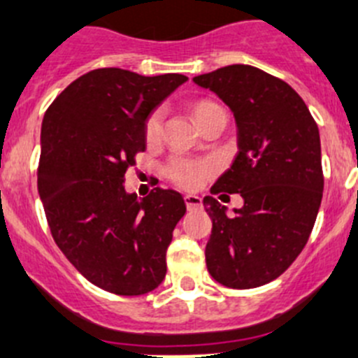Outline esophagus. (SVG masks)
<instances>
[{
  "label": "esophagus",
  "mask_w": 358,
  "mask_h": 358,
  "mask_svg": "<svg viewBox=\"0 0 358 358\" xmlns=\"http://www.w3.org/2000/svg\"><path fill=\"white\" fill-rule=\"evenodd\" d=\"M186 208L188 211H196V209H202V199L196 195H186L185 196Z\"/></svg>",
  "instance_id": "1"
}]
</instances>
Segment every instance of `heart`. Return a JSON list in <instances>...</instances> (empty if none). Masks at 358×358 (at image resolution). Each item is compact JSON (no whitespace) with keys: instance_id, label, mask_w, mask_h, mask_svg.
<instances>
[{"instance_id":"b5f03b06","label":"heart","mask_w":358,"mask_h":358,"mask_svg":"<svg viewBox=\"0 0 358 358\" xmlns=\"http://www.w3.org/2000/svg\"><path fill=\"white\" fill-rule=\"evenodd\" d=\"M216 111H224L220 104L213 101H199L193 108L196 124L208 119L209 115ZM163 122H165V108H156L147 115L143 124V136L147 143H157L163 136ZM165 173L170 181L186 189H196L213 173V165L209 162H196L186 157H173L165 166Z\"/></svg>"}]
</instances>
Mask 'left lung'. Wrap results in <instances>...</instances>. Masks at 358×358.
Segmentation results:
<instances>
[{"label": "left lung", "mask_w": 358, "mask_h": 358, "mask_svg": "<svg viewBox=\"0 0 358 358\" xmlns=\"http://www.w3.org/2000/svg\"><path fill=\"white\" fill-rule=\"evenodd\" d=\"M234 111L239 152L211 193H239L229 218L206 196L213 222L206 264L216 282L252 289L280 277L309 241L323 196L320 131L286 83L252 65H227L193 78Z\"/></svg>", "instance_id": "obj_1"}]
</instances>
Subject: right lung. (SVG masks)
Segmentation results:
<instances>
[{"instance_id":"right-lung-1","label":"right lung","mask_w":358,"mask_h":358,"mask_svg":"<svg viewBox=\"0 0 358 358\" xmlns=\"http://www.w3.org/2000/svg\"><path fill=\"white\" fill-rule=\"evenodd\" d=\"M186 80L96 69L72 81L42 120L37 185L52 239L87 280L110 293L145 294L166 275L185 201L162 188L129 195L124 176L145 150L147 115Z\"/></svg>"}]
</instances>
